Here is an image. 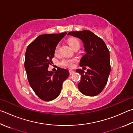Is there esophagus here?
I'll return each instance as SVG.
<instances>
[{
  "label": "esophagus",
  "instance_id": "34e87169",
  "mask_svg": "<svg viewBox=\"0 0 133 133\" xmlns=\"http://www.w3.org/2000/svg\"><path fill=\"white\" fill-rule=\"evenodd\" d=\"M74 73H75V71H73V70H69V74H70V75L73 74H74Z\"/></svg>",
  "mask_w": 133,
  "mask_h": 133
}]
</instances>
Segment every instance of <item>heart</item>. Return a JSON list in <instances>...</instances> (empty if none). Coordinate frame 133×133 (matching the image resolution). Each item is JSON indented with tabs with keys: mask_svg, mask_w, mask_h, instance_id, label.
I'll return each mask as SVG.
<instances>
[{
	"mask_svg": "<svg viewBox=\"0 0 133 133\" xmlns=\"http://www.w3.org/2000/svg\"><path fill=\"white\" fill-rule=\"evenodd\" d=\"M69 44L73 48L75 47L79 48V42L78 39L76 38H71L69 39ZM59 49V45H57L55 49V53L56 54H58ZM76 61L75 59H68V58H63L60 61V64L62 66L68 67V68H72L74 66V63Z\"/></svg>",
	"mask_w": 133,
	"mask_h": 133,
	"instance_id": "b5f03b06",
	"label": "heart"
}]
</instances>
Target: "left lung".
I'll return each instance as SVG.
<instances>
[{"instance_id":"left-lung-1","label":"left lung","mask_w":133,"mask_h":133,"mask_svg":"<svg viewBox=\"0 0 133 133\" xmlns=\"http://www.w3.org/2000/svg\"><path fill=\"white\" fill-rule=\"evenodd\" d=\"M67 35L80 39L86 52L79 66L83 69L89 67L87 71L84 73L83 70H76L81 76L78 84L79 91L87 96L98 95L105 88L110 73L109 50L101 38L89 30L71 31Z\"/></svg>"}]
</instances>
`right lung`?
I'll list each match as a JSON object with an SVG mask.
<instances>
[{"mask_svg": "<svg viewBox=\"0 0 133 133\" xmlns=\"http://www.w3.org/2000/svg\"><path fill=\"white\" fill-rule=\"evenodd\" d=\"M67 32L41 35L26 48L24 67L29 84L41 99L50 101L59 95L62 84L69 76L67 70L58 67L48 71L55 49Z\"/></svg>", "mask_w": 133, "mask_h": 133, "instance_id": "add662e5", "label": "right lung"}]
</instances>
